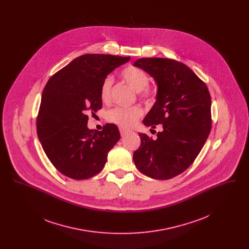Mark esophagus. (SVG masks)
I'll list each match as a JSON object with an SVG mask.
<instances>
[{"label": "esophagus", "instance_id": "esophagus-1", "mask_svg": "<svg viewBox=\"0 0 249 249\" xmlns=\"http://www.w3.org/2000/svg\"><path fill=\"white\" fill-rule=\"evenodd\" d=\"M129 130H130L129 129H126V128H123V127H120V128H119V131H120V134H121V135L126 134Z\"/></svg>", "mask_w": 249, "mask_h": 249}]
</instances>
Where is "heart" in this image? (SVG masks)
Here are the masks:
<instances>
[{
	"instance_id": "b5f03b06",
	"label": "heart",
	"mask_w": 249,
	"mask_h": 249,
	"mask_svg": "<svg viewBox=\"0 0 249 249\" xmlns=\"http://www.w3.org/2000/svg\"><path fill=\"white\" fill-rule=\"evenodd\" d=\"M121 77L134 91L139 92L140 97L143 100L150 101L153 98V90L147 87L149 82L148 75L142 69L134 66H129L121 71ZM111 87L112 78L107 76L104 79L100 89L101 100L105 103H107L110 99ZM142 115V110L140 107H116L108 111L107 117V119L112 123L118 124L121 127H130Z\"/></svg>"
}]
</instances>
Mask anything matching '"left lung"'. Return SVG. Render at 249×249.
Returning a JSON list of instances; mask_svg holds the SVG:
<instances>
[{"instance_id": "8db88e82", "label": "left lung", "mask_w": 249, "mask_h": 249, "mask_svg": "<svg viewBox=\"0 0 249 249\" xmlns=\"http://www.w3.org/2000/svg\"><path fill=\"white\" fill-rule=\"evenodd\" d=\"M154 78V106L142 123L155 129L157 139L139 133L140 147L133 153L137 169L148 178L167 180L182 174L201 152L211 130V97L206 85L177 60L142 58L134 61Z\"/></svg>"}]
</instances>
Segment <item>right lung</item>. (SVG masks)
Returning <instances> with one entry per match:
<instances>
[{
    "label": "right lung",
    "instance_id": "1",
    "mask_svg": "<svg viewBox=\"0 0 249 249\" xmlns=\"http://www.w3.org/2000/svg\"><path fill=\"white\" fill-rule=\"evenodd\" d=\"M130 57L86 54L57 71L46 85L37 117V135L48 160L67 178L82 180L99 174L108 152L120 139L117 125L88 128L87 111L102 108L104 79Z\"/></svg>",
    "mask_w": 249,
    "mask_h": 249
}]
</instances>
